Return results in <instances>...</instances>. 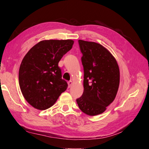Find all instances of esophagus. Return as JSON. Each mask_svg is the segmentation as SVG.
Masks as SVG:
<instances>
[{
	"label": "esophagus",
	"instance_id": "34e87169",
	"mask_svg": "<svg viewBox=\"0 0 149 149\" xmlns=\"http://www.w3.org/2000/svg\"><path fill=\"white\" fill-rule=\"evenodd\" d=\"M72 84H73V82H72V81H68V87H69V88H70V87H71V86L72 85Z\"/></svg>",
	"mask_w": 149,
	"mask_h": 149
}]
</instances>
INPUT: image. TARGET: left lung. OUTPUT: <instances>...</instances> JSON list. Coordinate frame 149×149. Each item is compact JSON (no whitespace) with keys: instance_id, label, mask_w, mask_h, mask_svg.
<instances>
[{"instance_id":"1","label":"left lung","mask_w":149,"mask_h":149,"mask_svg":"<svg viewBox=\"0 0 149 149\" xmlns=\"http://www.w3.org/2000/svg\"><path fill=\"white\" fill-rule=\"evenodd\" d=\"M84 67V91L76 100L79 109L90 116L104 113L115 100L120 84V70L111 53L102 45L79 40Z\"/></svg>"}]
</instances>
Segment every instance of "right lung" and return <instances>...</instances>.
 Instances as JSON below:
<instances>
[{"label":"right lung","instance_id":"obj_1","mask_svg":"<svg viewBox=\"0 0 149 149\" xmlns=\"http://www.w3.org/2000/svg\"><path fill=\"white\" fill-rule=\"evenodd\" d=\"M74 43L72 40L41 41L22 59L19 85L25 99L34 108H49L66 90L68 84L62 79L58 63Z\"/></svg>","mask_w":149,"mask_h":149}]
</instances>
